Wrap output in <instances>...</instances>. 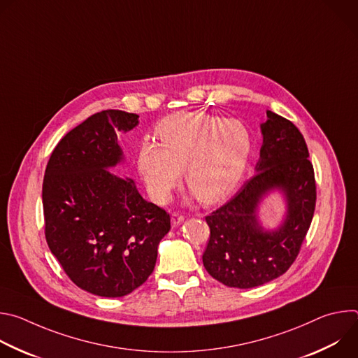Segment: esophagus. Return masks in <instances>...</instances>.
I'll return each mask as SVG.
<instances>
[{
    "mask_svg": "<svg viewBox=\"0 0 358 358\" xmlns=\"http://www.w3.org/2000/svg\"><path fill=\"white\" fill-rule=\"evenodd\" d=\"M184 220H185V217L181 215V214H178V213H174V214L171 215V224H173V227H178L181 222H184Z\"/></svg>",
    "mask_w": 358,
    "mask_h": 358,
    "instance_id": "1",
    "label": "esophagus"
}]
</instances>
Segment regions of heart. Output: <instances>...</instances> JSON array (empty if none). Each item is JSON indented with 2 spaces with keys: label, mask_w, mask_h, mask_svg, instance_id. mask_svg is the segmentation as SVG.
<instances>
[{
  "label": "heart",
  "mask_w": 358,
  "mask_h": 358,
  "mask_svg": "<svg viewBox=\"0 0 358 358\" xmlns=\"http://www.w3.org/2000/svg\"><path fill=\"white\" fill-rule=\"evenodd\" d=\"M156 133L162 145L143 143L137 160L156 201L169 198L182 170L188 188L203 203H217L235 189L252 145L242 123L203 112H181L163 119Z\"/></svg>",
  "instance_id": "b5f03b06"
}]
</instances>
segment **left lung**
Listing matches in <instances>:
<instances>
[{"label":"left lung","mask_w":358,"mask_h":358,"mask_svg":"<svg viewBox=\"0 0 358 358\" xmlns=\"http://www.w3.org/2000/svg\"><path fill=\"white\" fill-rule=\"evenodd\" d=\"M257 174L217 211L206 217L210 241L202 255L207 272L228 287L249 289L283 275L296 261L316 207V180L303 134L268 110ZM285 192L288 214L278 231H264L256 210L271 189Z\"/></svg>","instance_id":"8db88e82"}]
</instances>
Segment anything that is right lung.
<instances>
[{
  "label": "right lung",
  "instance_id": "add662e5",
  "mask_svg": "<svg viewBox=\"0 0 358 358\" xmlns=\"http://www.w3.org/2000/svg\"><path fill=\"white\" fill-rule=\"evenodd\" d=\"M138 116L103 110L66 133L54 148L42 184L45 238L68 278L103 297H122L152 273L170 214L112 174L122 162L116 130Z\"/></svg>",
  "mask_w": 358,
  "mask_h": 358
}]
</instances>
